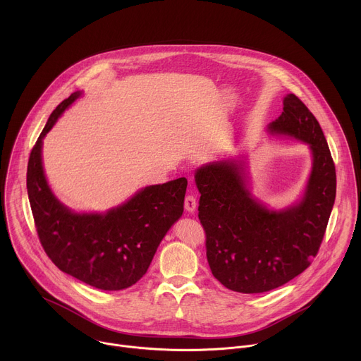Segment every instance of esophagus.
<instances>
[{
  "label": "esophagus",
  "instance_id": "1",
  "mask_svg": "<svg viewBox=\"0 0 361 361\" xmlns=\"http://www.w3.org/2000/svg\"><path fill=\"white\" fill-rule=\"evenodd\" d=\"M184 207H185V210H187L188 213H192V212L195 210V207H197V200H195V197H194L192 194H188V195L185 197V200H184Z\"/></svg>",
  "mask_w": 361,
  "mask_h": 361
}]
</instances>
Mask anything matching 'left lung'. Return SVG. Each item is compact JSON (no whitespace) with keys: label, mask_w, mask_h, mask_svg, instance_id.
Returning <instances> with one entry per match:
<instances>
[{"label":"left lung","mask_w":361,"mask_h":361,"mask_svg":"<svg viewBox=\"0 0 361 361\" xmlns=\"http://www.w3.org/2000/svg\"><path fill=\"white\" fill-rule=\"evenodd\" d=\"M283 106L269 131L307 142L313 154L298 204L280 212L264 207L248 191L237 161L210 163L194 176L209 266L224 287L237 293L270 291L301 274L319 252L333 210L336 167L323 130L294 94L284 97Z\"/></svg>","instance_id":"left-lung-1"}]
</instances>
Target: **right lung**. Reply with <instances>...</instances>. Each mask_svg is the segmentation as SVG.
I'll return each instance as SVG.
<instances>
[{
    "label": "right lung",
    "mask_w": 361,
    "mask_h": 361,
    "mask_svg": "<svg viewBox=\"0 0 361 361\" xmlns=\"http://www.w3.org/2000/svg\"><path fill=\"white\" fill-rule=\"evenodd\" d=\"M81 95L73 92L49 116L27 169V190L39 243L61 271L99 290L135 284L148 270L170 227L181 217L187 178L149 185L104 214H77L48 187L41 161L42 138Z\"/></svg>",
    "instance_id": "1"
}]
</instances>
